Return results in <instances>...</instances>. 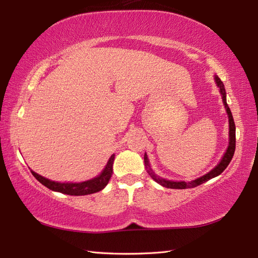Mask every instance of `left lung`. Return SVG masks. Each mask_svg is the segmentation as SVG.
<instances>
[{
    "label": "left lung",
    "mask_w": 258,
    "mask_h": 258,
    "mask_svg": "<svg viewBox=\"0 0 258 258\" xmlns=\"http://www.w3.org/2000/svg\"><path fill=\"white\" fill-rule=\"evenodd\" d=\"M215 82L217 86L220 87V92L222 94V98H223V103H224V106L226 108V113L228 115V123H229V143H228V147L225 152V154H224L223 158L221 160V162L217 164V165L214 167L212 171L208 172L207 174L203 175L202 177L196 178L194 180H191V182H174V180H168L165 178H161L158 177L157 175H155V173L152 171V168L150 166V162H149V158H147L146 153L144 154V162H145V167L147 169V173L150 174V176L155 180L156 183H158L160 185L164 186V187H167V188H176V189H184V188H190V187H196V186H199L203 183L207 182V180H210L211 178H214L218 176V175L222 174V172L225 171V168L228 166V164L231 163L233 155H234V152H235V143H236V138H235V132H236V128H235V123H234V118H233V115L231 109H229L227 103H226V92H225V87H224L223 82L220 80L218 76L215 75Z\"/></svg>",
    "instance_id": "obj_1"
}]
</instances>
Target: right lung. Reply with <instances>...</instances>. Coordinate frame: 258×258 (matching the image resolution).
<instances>
[{
    "label": "right lung",
    "instance_id": "1",
    "mask_svg": "<svg viewBox=\"0 0 258 258\" xmlns=\"http://www.w3.org/2000/svg\"><path fill=\"white\" fill-rule=\"evenodd\" d=\"M114 156L115 155L113 154L111 157H109L105 168L103 169V172L98 175V176L89 180H85V182H82V183H58V182H54V180L43 177L41 175H38L33 171H31V173L33 174V176L38 180V182L54 191H59V193L74 195V196L89 195L93 193H97V191L102 190L107 185L108 180L113 174Z\"/></svg>",
    "mask_w": 258,
    "mask_h": 258
}]
</instances>
